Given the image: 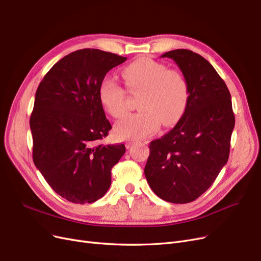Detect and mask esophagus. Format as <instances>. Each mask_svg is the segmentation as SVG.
Instances as JSON below:
<instances>
[{"label": "esophagus", "instance_id": "1", "mask_svg": "<svg viewBox=\"0 0 261 261\" xmlns=\"http://www.w3.org/2000/svg\"><path fill=\"white\" fill-rule=\"evenodd\" d=\"M135 144H136V142H135V141H127L126 144H125V145H126L127 149H130V148L133 147V145H135Z\"/></svg>", "mask_w": 261, "mask_h": 261}]
</instances>
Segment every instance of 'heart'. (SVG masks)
<instances>
[{
	"label": "heart",
	"instance_id": "heart-1",
	"mask_svg": "<svg viewBox=\"0 0 261 261\" xmlns=\"http://www.w3.org/2000/svg\"><path fill=\"white\" fill-rule=\"evenodd\" d=\"M128 92L139 95V112L127 114L114 125L120 139L139 140L159 129L161 123L171 126L180 120L189 102V85L179 71L167 69L158 61L141 58L123 68ZM98 95L102 107L114 118L126 111L127 92L111 77L99 85Z\"/></svg>",
	"mask_w": 261,
	"mask_h": 261
}]
</instances>
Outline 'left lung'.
Instances as JSON below:
<instances>
[{
    "instance_id": "8db88e82",
    "label": "left lung",
    "mask_w": 261,
    "mask_h": 261,
    "mask_svg": "<svg viewBox=\"0 0 261 261\" xmlns=\"http://www.w3.org/2000/svg\"><path fill=\"white\" fill-rule=\"evenodd\" d=\"M189 85V102L180 121L151 141L144 175L163 200L189 203L201 196L227 164L234 127L231 95L204 58L187 49L166 52Z\"/></svg>"
}]
</instances>
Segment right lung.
Returning a JSON list of instances; mask_svg holds the SVG:
<instances>
[{"label": "right lung", "instance_id": "add662e5", "mask_svg": "<svg viewBox=\"0 0 261 261\" xmlns=\"http://www.w3.org/2000/svg\"><path fill=\"white\" fill-rule=\"evenodd\" d=\"M111 52L81 49L61 59L41 80L30 127L33 161L57 194L91 203L107 193L111 169L125 145H103L111 129L98 90L107 72L126 61Z\"/></svg>", "mask_w": 261, "mask_h": 261}]
</instances>
